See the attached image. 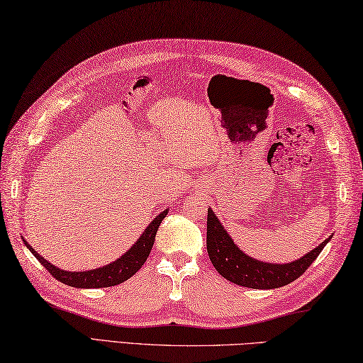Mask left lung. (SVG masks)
<instances>
[{"mask_svg":"<svg viewBox=\"0 0 363 363\" xmlns=\"http://www.w3.org/2000/svg\"><path fill=\"white\" fill-rule=\"evenodd\" d=\"M332 240L327 238L311 252L289 263L260 262L246 255L235 245L232 236L222 227L213 209H208L206 249L217 273L233 284L250 289H278L291 284L292 281L306 272L309 265L318 259L322 249Z\"/></svg>","mask_w":363,"mask_h":363,"instance_id":"8db88e82","label":"left lung"}]
</instances>
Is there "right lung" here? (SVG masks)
Returning a JSON list of instances; mask_svg holds the SVG:
<instances>
[{"instance_id":"add662e5","label":"right lung","mask_w":363,"mask_h":363,"mask_svg":"<svg viewBox=\"0 0 363 363\" xmlns=\"http://www.w3.org/2000/svg\"><path fill=\"white\" fill-rule=\"evenodd\" d=\"M167 214H168V209H164L163 213L157 216L155 219L149 223V227L144 230V233L138 238L135 245L131 246L122 257H118L116 262L108 263V265H104L101 268L89 269V272H65V269L57 268L55 265H52V263L45 260L44 257L39 255L25 240L23 242L25 246L31 250V254L39 260V263H41V265L48 269L55 279L63 282V284L71 286V287H79V289L111 287L130 279L131 276L138 273V269L144 265V262L147 260V257L150 254V249L154 246L157 230H159L160 223L164 217H167Z\"/></svg>"}]
</instances>
